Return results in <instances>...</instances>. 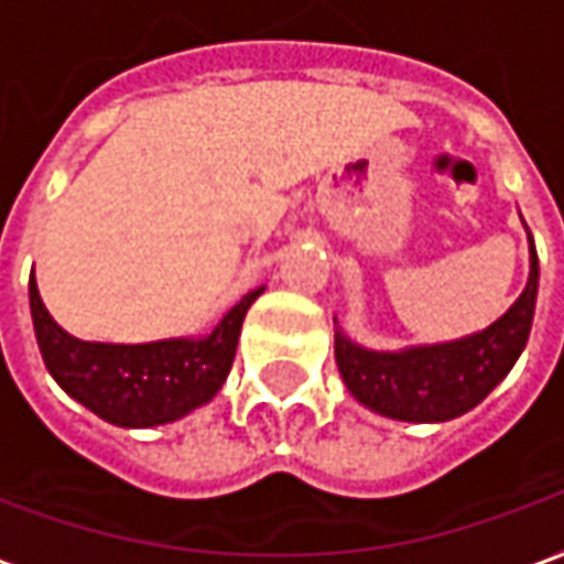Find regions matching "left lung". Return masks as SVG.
Segmentation results:
<instances>
[{"instance_id":"1","label":"left lung","mask_w":564,"mask_h":564,"mask_svg":"<svg viewBox=\"0 0 564 564\" xmlns=\"http://www.w3.org/2000/svg\"><path fill=\"white\" fill-rule=\"evenodd\" d=\"M529 252L532 273L525 291L484 333L459 343L409 348L400 355L367 351L336 333V364L355 400L384 417L414 423L451 421L475 409L511 372L529 343L538 297L535 240L529 242Z\"/></svg>"}]
</instances>
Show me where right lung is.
<instances>
[{
    "label": "right lung",
    "mask_w": 564,
    "mask_h": 564,
    "mask_svg": "<svg viewBox=\"0 0 564 564\" xmlns=\"http://www.w3.org/2000/svg\"><path fill=\"white\" fill-rule=\"evenodd\" d=\"M264 288L234 306L207 339L147 345L80 343L53 322L29 276V306L44 367L59 388L117 426H159L209 402L231 372L242 318Z\"/></svg>",
    "instance_id": "1"
}]
</instances>
